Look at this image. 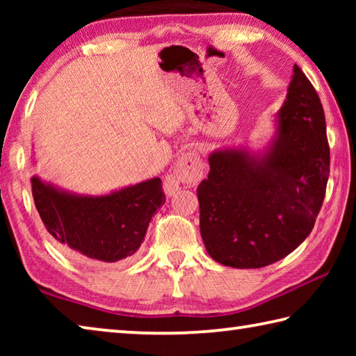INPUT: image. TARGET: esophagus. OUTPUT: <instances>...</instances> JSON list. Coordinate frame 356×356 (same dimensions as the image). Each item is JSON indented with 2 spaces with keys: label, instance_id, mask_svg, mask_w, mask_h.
<instances>
[{
  "label": "esophagus",
  "instance_id": "esophagus-1",
  "mask_svg": "<svg viewBox=\"0 0 356 356\" xmlns=\"http://www.w3.org/2000/svg\"><path fill=\"white\" fill-rule=\"evenodd\" d=\"M204 177V163L195 150H186L180 154L176 163V171L165 179L166 195H174L180 184L197 185Z\"/></svg>",
  "mask_w": 356,
  "mask_h": 356
}]
</instances>
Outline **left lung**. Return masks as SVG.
<instances>
[{
	"mask_svg": "<svg viewBox=\"0 0 356 356\" xmlns=\"http://www.w3.org/2000/svg\"><path fill=\"white\" fill-rule=\"evenodd\" d=\"M209 165L196 193L201 236L213 261L261 268L309 236L327 191L330 146L321 99L297 64L267 152L218 150Z\"/></svg>",
	"mask_w": 356,
	"mask_h": 356,
	"instance_id": "obj_1",
	"label": "left lung"
}]
</instances>
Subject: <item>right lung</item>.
Returning <instances> with one entry per match:
<instances>
[{
	"instance_id": "obj_1",
	"label": "right lung",
	"mask_w": 356,
	"mask_h": 356,
	"mask_svg": "<svg viewBox=\"0 0 356 356\" xmlns=\"http://www.w3.org/2000/svg\"><path fill=\"white\" fill-rule=\"evenodd\" d=\"M42 221L72 256L91 262H118L134 256L152 216L166 197L159 177L106 196H76L31 177Z\"/></svg>"
}]
</instances>
